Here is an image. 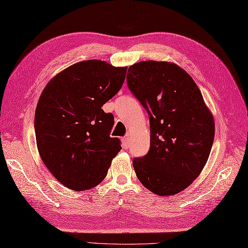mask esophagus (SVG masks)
<instances>
[{
  "label": "esophagus",
  "instance_id": "obj_1",
  "mask_svg": "<svg viewBox=\"0 0 248 248\" xmlns=\"http://www.w3.org/2000/svg\"><path fill=\"white\" fill-rule=\"evenodd\" d=\"M122 141H123V147H124V149H128L129 145H130L129 136H124V137L122 139Z\"/></svg>",
  "mask_w": 248,
  "mask_h": 248
}]
</instances>
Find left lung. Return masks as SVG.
Wrapping results in <instances>:
<instances>
[{
    "mask_svg": "<svg viewBox=\"0 0 248 248\" xmlns=\"http://www.w3.org/2000/svg\"><path fill=\"white\" fill-rule=\"evenodd\" d=\"M126 84L150 116V150L133 159L137 178L156 195L178 194L208 159L215 137L212 113L194 79L173 62L134 63Z\"/></svg>",
    "mask_w": 248,
    "mask_h": 248,
    "instance_id": "1",
    "label": "left lung"
}]
</instances>
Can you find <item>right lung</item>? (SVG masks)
<instances>
[{"label": "right lung", "mask_w": 248, "mask_h": 248, "mask_svg": "<svg viewBox=\"0 0 248 248\" xmlns=\"http://www.w3.org/2000/svg\"><path fill=\"white\" fill-rule=\"evenodd\" d=\"M126 67L89 60L62 70L41 94L34 116L36 145L43 162L62 185L92 188L105 179L122 150L110 136L112 113L101 109L125 78Z\"/></svg>", "instance_id": "right-lung-1"}]
</instances>
